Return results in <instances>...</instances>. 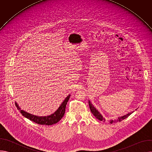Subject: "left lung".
Returning <instances> with one entry per match:
<instances>
[{"label": "left lung", "instance_id": "8db88e82", "mask_svg": "<svg viewBox=\"0 0 152 152\" xmlns=\"http://www.w3.org/2000/svg\"><path fill=\"white\" fill-rule=\"evenodd\" d=\"M88 104H89V106H90V110H91V112L92 113V114L94 115V117L97 118L98 120H99L100 121H105V119L104 118H103V117L102 115V114L96 110V108L92 104V103H91V102L90 100H88ZM132 113H133V112L132 113H129L123 116H121V117H118L117 119L116 120H110V123H117V122H118V121H122L123 120L126 118L127 117H128L130 115H131Z\"/></svg>", "mask_w": 152, "mask_h": 152}]
</instances>
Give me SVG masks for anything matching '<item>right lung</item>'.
<instances>
[{
  "instance_id": "add662e5",
  "label": "right lung",
  "mask_w": 152,
  "mask_h": 152,
  "mask_svg": "<svg viewBox=\"0 0 152 152\" xmlns=\"http://www.w3.org/2000/svg\"><path fill=\"white\" fill-rule=\"evenodd\" d=\"M70 95H69L66 99H65V100L61 103L60 106L58 107V109L53 114L44 117L34 115L23 110H21L17 103H15V106H17L18 110L20 111V113L25 117L28 118L31 121H34L37 124L41 125H52L53 124L57 123L63 117L65 114V111H66V107L70 99Z\"/></svg>"
}]
</instances>
